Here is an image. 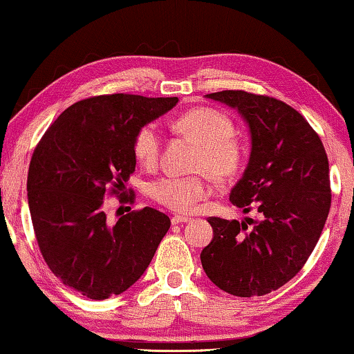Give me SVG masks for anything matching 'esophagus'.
Masks as SVG:
<instances>
[{"label":"esophagus","instance_id":"34e87169","mask_svg":"<svg viewBox=\"0 0 354 354\" xmlns=\"http://www.w3.org/2000/svg\"><path fill=\"white\" fill-rule=\"evenodd\" d=\"M190 221V217H187V216H174L172 219H171V222L174 225H177V224H185V222H188Z\"/></svg>","mask_w":354,"mask_h":354}]
</instances>
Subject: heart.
I'll use <instances>...</instances> for the list:
<instances>
[{
	"label": "heart",
	"mask_w": 354,
	"mask_h": 354,
	"mask_svg": "<svg viewBox=\"0 0 354 354\" xmlns=\"http://www.w3.org/2000/svg\"><path fill=\"white\" fill-rule=\"evenodd\" d=\"M174 130L200 147L195 171L209 174L217 182H229L239 176L246 161L245 147L235 135L229 115L212 108H195L174 120ZM133 156L145 167L156 166L162 138L156 124H145L133 135ZM149 196L176 212H192L211 195L207 176H162L148 187Z\"/></svg>",
	"instance_id": "obj_1"
}]
</instances>
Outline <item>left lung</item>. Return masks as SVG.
Here are the masks:
<instances>
[{"instance_id":"8db88e82","label":"left lung","mask_w":354,"mask_h":354,"mask_svg":"<svg viewBox=\"0 0 354 354\" xmlns=\"http://www.w3.org/2000/svg\"><path fill=\"white\" fill-rule=\"evenodd\" d=\"M239 109L250 125L251 156L230 201L259 221L209 217L214 232L201 251L211 282L235 297H263L297 275L330 211L324 145L306 119L283 101L243 90L206 95Z\"/></svg>"}]
</instances>
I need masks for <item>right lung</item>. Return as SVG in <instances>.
Listing matches in <instances>:
<instances>
[{"label":"right lung","mask_w":354,"mask_h":354,"mask_svg":"<svg viewBox=\"0 0 354 354\" xmlns=\"http://www.w3.org/2000/svg\"><path fill=\"white\" fill-rule=\"evenodd\" d=\"M177 101L127 93L77 101L33 149L27 196L38 248L51 272L86 298L132 287L171 227L164 212L148 206L111 222L104 198L125 195L137 164L135 132Z\"/></svg>","instance_id":"obj_1"}]
</instances>
